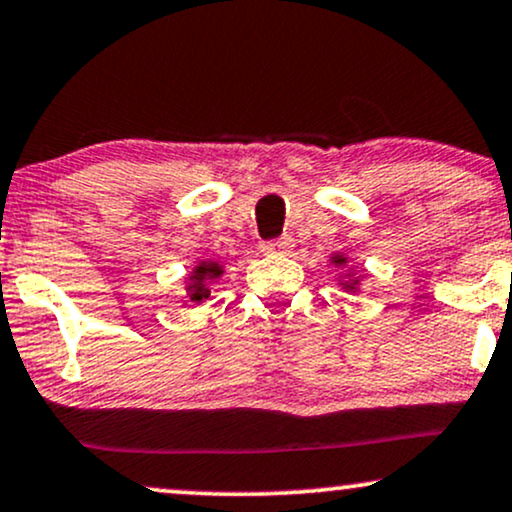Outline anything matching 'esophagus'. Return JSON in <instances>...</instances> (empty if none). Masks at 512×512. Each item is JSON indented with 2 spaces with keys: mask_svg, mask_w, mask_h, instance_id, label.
<instances>
[{
  "mask_svg": "<svg viewBox=\"0 0 512 512\" xmlns=\"http://www.w3.org/2000/svg\"><path fill=\"white\" fill-rule=\"evenodd\" d=\"M295 240L291 236H283L276 240H269V243H262V252H269V255H288L293 250Z\"/></svg>",
  "mask_w": 512,
  "mask_h": 512,
  "instance_id": "1",
  "label": "esophagus"
}]
</instances>
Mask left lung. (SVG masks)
I'll list each match as a JSON object with an SVG mask.
<instances>
[{
    "label": "left lung",
    "mask_w": 512,
    "mask_h": 512,
    "mask_svg": "<svg viewBox=\"0 0 512 512\" xmlns=\"http://www.w3.org/2000/svg\"><path fill=\"white\" fill-rule=\"evenodd\" d=\"M331 264H334L336 269H341V274H338V286L343 288L346 293H360V283L365 276H357L355 267H350V257L343 255V252H334L331 255Z\"/></svg>",
    "instance_id": "obj_1"
}]
</instances>
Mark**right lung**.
I'll list each match as a JSON object with an SVG mask.
<instances>
[{
	"label": "right lung",
	"mask_w": 512,
	"mask_h": 512,
	"mask_svg": "<svg viewBox=\"0 0 512 512\" xmlns=\"http://www.w3.org/2000/svg\"><path fill=\"white\" fill-rule=\"evenodd\" d=\"M221 276H224V264L221 262H214V260H200L195 264L193 269H190V274L186 276V298L183 300V305L188 303H195V305H202L205 300H209V286H212L214 281H219Z\"/></svg>",
	"instance_id": "add662e5"
}]
</instances>
